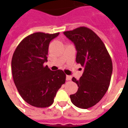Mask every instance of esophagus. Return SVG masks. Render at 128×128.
Wrapping results in <instances>:
<instances>
[{"label": "esophagus", "mask_w": 128, "mask_h": 128, "mask_svg": "<svg viewBox=\"0 0 128 128\" xmlns=\"http://www.w3.org/2000/svg\"><path fill=\"white\" fill-rule=\"evenodd\" d=\"M71 79H72V76H68V75L66 76V80H71Z\"/></svg>", "instance_id": "esophagus-1"}]
</instances>
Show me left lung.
<instances>
[{
  "mask_svg": "<svg viewBox=\"0 0 128 128\" xmlns=\"http://www.w3.org/2000/svg\"><path fill=\"white\" fill-rule=\"evenodd\" d=\"M76 46V61L84 68L78 80H72L78 90L70 96L76 107L88 109L98 103L108 90L112 74L111 57L100 37L91 29L82 26L64 32Z\"/></svg>",
  "mask_w": 128,
  "mask_h": 128,
  "instance_id": "left-lung-1",
  "label": "left lung"
}]
</instances>
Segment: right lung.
<instances>
[{
    "label": "right lung",
    "mask_w": 128,
    "mask_h": 128,
    "mask_svg": "<svg viewBox=\"0 0 128 128\" xmlns=\"http://www.w3.org/2000/svg\"><path fill=\"white\" fill-rule=\"evenodd\" d=\"M59 32H36L23 39L13 54L11 67L15 86L23 100L37 108H46L54 102L56 92L66 81L61 70L52 71L48 61L50 41Z\"/></svg>",
    "instance_id": "add662e5"
}]
</instances>
